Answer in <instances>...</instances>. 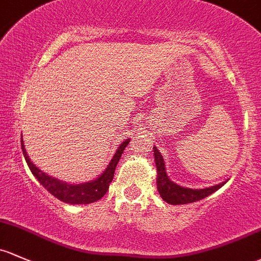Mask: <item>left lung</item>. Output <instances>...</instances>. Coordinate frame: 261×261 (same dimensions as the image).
Masks as SVG:
<instances>
[{
    "instance_id": "left-lung-1",
    "label": "left lung",
    "mask_w": 261,
    "mask_h": 261,
    "mask_svg": "<svg viewBox=\"0 0 261 261\" xmlns=\"http://www.w3.org/2000/svg\"><path fill=\"white\" fill-rule=\"evenodd\" d=\"M153 149L154 161H155L156 165V189H158L162 199L167 201L168 204L178 205V204L194 203V201L201 200V199L213 194V193L217 192L219 188L225 184V181H223V183L210 188H205V189H190V188L178 186V184H175L174 181H172L168 178L167 172H165L164 159L161 152L155 147Z\"/></svg>"
}]
</instances>
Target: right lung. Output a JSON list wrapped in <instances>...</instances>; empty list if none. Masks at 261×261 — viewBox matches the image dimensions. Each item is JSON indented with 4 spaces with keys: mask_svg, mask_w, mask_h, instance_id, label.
<instances>
[{
    "mask_svg": "<svg viewBox=\"0 0 261 261\" xmlns=\"http://www.w3.org/2000/svg\"><path fill=\"white\" fill-rule=\"evenodd\" d=\"M129 141L130 139H127V141H124L119 145L118 150H117L116 154L113 155L112 161L109 162L107 169H106L102 174L98 176L97 179H94V180L82 184H68L66 183V181L52 178V176L43 173L30 161L29 155H27L26 153V149H24L23 141H22V139L21 147L22 152H23L24 159H26L32 174L36 176V179H37L42 186L46 188L52 195H55L57 199H60V200L68 204H89L93 203V201L99 200L100 198L105 197V194L107 193L109 188V184L113 180L114 170H116L117 164H118L120 156H122V153L124 152V148L127 147Z\"/></svg>",
    "mask_w": 261,
    "mask_h": 261,
    "instance_id": "right-lung-1",
    "label": "right lung"
}]
</instances>
